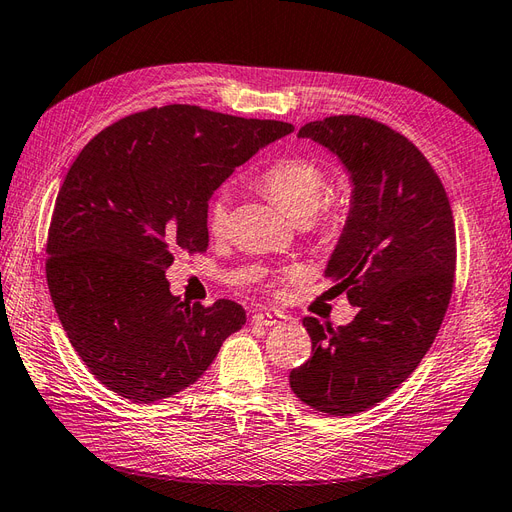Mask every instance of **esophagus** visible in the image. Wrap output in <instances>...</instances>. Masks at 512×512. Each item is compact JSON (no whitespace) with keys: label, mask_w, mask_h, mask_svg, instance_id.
I'll list each match as a JSON object with an SVG mask.
<instances>
[{"label":"esophagus","mask_w":512,"mask_h":512,"mask_svg":"<svg viewBox=\"0 0 512 512\" xmlns=\"http://www.w3.org/2000/svg\"><path fill=\"white\" fill-rule=\"evenodd\" d=\"M253 322L264 324V326H274V324L285 322V316L281 311H259L253 316Z\"/></svg>","instance_id":"1"}]
</instances>
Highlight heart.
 Wrapping results in <instances>:
<instances>
[{
  "mask_svg": "<svg viewBox=\"0 0 512 512\" xmlns=\"http://www.w3.org/2000/svg\"><path fill=\"white\" fill-rule=\"evenodd\" d=\"M257 186L277 203L285 214L305 220L316 231L326 233L337 225L339 205L333 199L322 200L326 177L318 164L303 157H287L274 162L257 177ZM229 190L220 188L207 205V227L212 233H222L229 220Z\"/></svg>",
  "mask_w": 512,
  "mask_h": 512,
  "instance_id": "heart-1",
  "label": "heart"
}]
</instances>
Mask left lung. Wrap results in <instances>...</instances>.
Returning <instances> with one entry per match:
<instances>
[{
  "mask_svg": "<svg viewBox=\"0 0 512 512\" xmlns=\"http://www.w3.org/2000/svg\"><path fill=\"white\" fill-rule=\"evenodd\" d=\"M344 164L350 212L324 277L359 313L350 324H303L311 359L290 387L311 409L344 417L383 402L424 359L450 305L456 231L443 183L413 142L363 116L300 127Z\"/></svg>",
  "mask_w": 512,
  "mask_h": 512,
  "instance_id": "8db88e82",
  "label": "left lung"
}]
</instances>
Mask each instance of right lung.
<instances>
[{
    "label": "right lung",
    "mask_w": 512,
    "mask_h": 512,
    "mask_svg": "<svg viewBox=\"0 0 512 512\" xmlns=\"http://www.w3.org/2000/svg\"><path fill=\"white\" fill-rule=\"evenodd\" d=\"M283 121L199 106L125 116L64 177L47 238V285L71 346L110 391L140 404L199 381L246 311L170 294L173 251H207V205L235 166L292 134Z\"/></svg>",
    "instance_id": "add662e5"
}]
</instances>
